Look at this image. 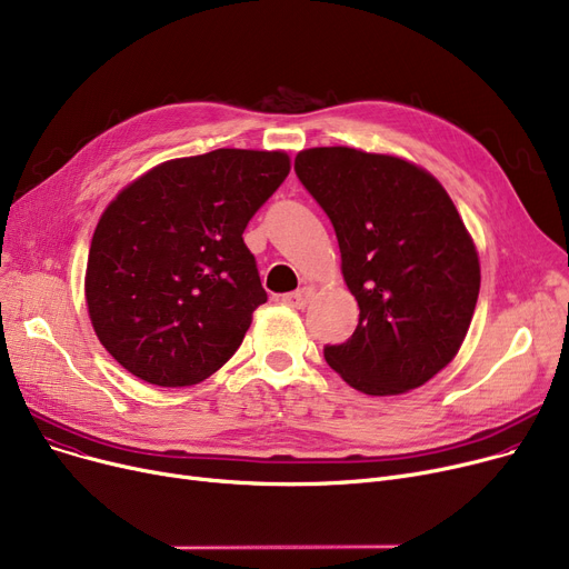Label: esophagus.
<instances>
[{
	"label": "esophagus",
	"mask_w": 569,
	"mask_h": 569,
	"mask_svg": "<svg viewBox=\"0 0 569 569\" xmlns=\"http://www.w3.org/2000/svg\"><path fill=\"white\" fill-rule=\"evenodd\" d=\"M313 292H316V290H313L311 286H302L300 290H295V292L283 295V302H286L288 307H295V309H305V307L311 302Z\"/></svg>",
	"instance_id": "obj_1"
}]
</instances>
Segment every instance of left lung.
I'll list each match as a JSON object with an SVG mask.
<instances>
[{"instance_id":"8db88e82","label":"left lung","mask_w":569,"mask_h":569,"mask_svg":"<svg viewBox=\"0 0 569 569\" xmlns=\"http://www.w3.org/2000/svg\"><path fill=\"white\" fill-rule=\"evenodd\" d=\"M295 172L330 217L360 307L325 360L371 397L403 395L455 360L480 295V260L438 179L399 157L313 147Z\"/></svg>"}]
</instances>
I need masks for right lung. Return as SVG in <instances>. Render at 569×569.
Here are the masks:
<instances>
[{
	"label": "right lung",
	"instance_id": "add662e5",
	"mask_svg": "<svg viewBox=\"0 0 569 569\" xmlns=\"http://www.w3.org/2000/svg\"><path fill=\"white\" fill-rule=\"evenodd\" d=\"M290 172L286 152L166 161L106 207L84 274L103 348L136 378L187 387L219 371L267 302L244 228Z\"/></svg>",
	"mask_w": 569,
	"mask_h": 569
}]
</instances>
